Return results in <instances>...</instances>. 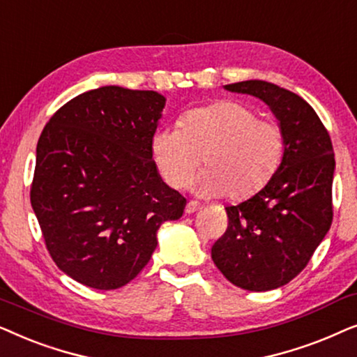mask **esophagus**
Segmentation results:
<instances>
[{
	"mask_svg": "<svg viewBox=\"0 0 357 357\" xmlns=\"http://www.w3.org/2000/svg\"><path fill=\"white\" fill-rule=\"evenodd\" d=\"M199 208H201V204H199L197 201H189L186 204V213H194V212H197Z\"/></svg>",
	"mask_w": 357,
	"mask_h": 357,
	"instance_id": "34e87169",
	"label": "esophagus"
}]
</instances>
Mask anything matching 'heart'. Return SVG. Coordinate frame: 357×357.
<instances>
[{
  "mask_svg": "<svg viewBox=\"0 0 357 357\" xmlns=\"http://www.w3.org/2000/svg\"><path fill=\"white\" fill-rule=\"evenodd\" d=\"M284 150L282 127L236 101L194 107L179 126L156 130L151 140V156L166 184L184 186L204 161L199 191L231 201L261 191L278 173Z\"/></svg>",
  "mask_w": 357,
  "mask_h": 357,
  "instance_id": "1",
  "label": "heart"
}]
</instances>
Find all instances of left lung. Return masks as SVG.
<instances>
[{
  "mask_svg": "<svg viewBox=\"0 0 357 357\" xmlns=\"http://www.w3.org/2000/svg\"><path fill=\"white\" fill-rule=\"evenodd\" d=\"M225 88L268 104L282 127L286 150L278 173L258 194L225 207L228 227L212 246V259L236 287L271 291L302 273L330 230L333 145L320 117L298 94L261 79Z\"/></svg>",
  "mask_w": 357,
  "mask_h": 357,
  "instance_id": "left-lung-1",
  "label": "left lung"
}]
</instances>
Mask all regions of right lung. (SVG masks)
<instances>
[{
	"label": "right lung",
	"mask_w": 357,
	"mask_h": 357,
	"mask_svg": "<svg viewBox=\"0 0 357 357\" xmlns=\"http://www.w3.org/2000/svg\"><path fill=\"white\" fill-rule=\"evenodd\" d=\"M166 99L102 86L63 104L37 142L31 204L55 264L76 282H130L178 220L186 199L161 181L151 156Z\"/></svg>",
	"instance_id": "1"
}]
</instances>
